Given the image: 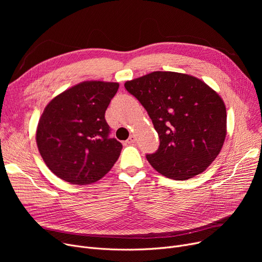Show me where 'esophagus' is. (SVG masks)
<instances>
[{"mask_svg":"<svg viewBox=\"0 0 262 262\" xmlns=\"http://www.w3.org/2000/svg\"><path fill=\"white\" fill-rule=\"evenodd\" d=\"M136 140H137V137H136L135 135H132L125 142H126L127 144H132V143H135Z\"/></svg>","mask_w":262,"mask_h":262,"instance_id":"obj_1","label":"esophagus"}]
</instances>
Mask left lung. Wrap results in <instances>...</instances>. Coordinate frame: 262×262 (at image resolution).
I'll use <instances>...</instances> for the list:
<instances>
[{"label": "left lung", "instance_id": "left-lung-1", "mask_svg": "<svg viewBox=\"0 0 262 262\" xmlns=\"http://www.w3.org/2000/svg\"><path fill=\"white\" fill-rule=\"evenodd\" d=\"M125 89L145 108L160 144L146 159L171 180L186 181L207 169L226 137L223 100L201 79L156 71L128 80Z\"/></svg>", "mask_w": 262, "mask_h": 262}]
</instances>
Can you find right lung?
<instances>
[{
    "mask_svg": "<svg viewBox=\"0 0 262 262\" xmlns=\"http://www.w3.org/2000/svg\"><path fill=\"white\" fill-rule=\"evenodd\" d=\"M118 89V82L84 81L55 96L45 108L36 142L48 168L61 180L89 185L114 167L122 144L109 138L105 112Z\"/></svg>",
    "mask_w": 262,
    "mask_h": 262,
    "instance_id": "obj_1",
    "label": "right lung"
}]
</instances>
